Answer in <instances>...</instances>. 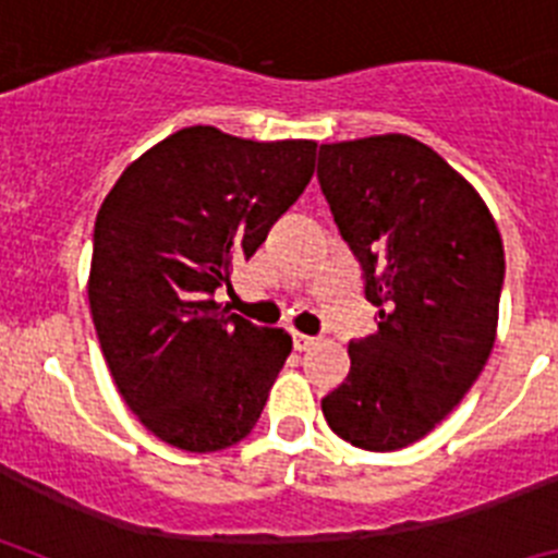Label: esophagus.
Wrapping results in <instances>:
<instances>
[{"label":"esophagus","mask_w":558,"mask_h":558,"mask_svg":"<svg viewBox=\"0 0 558 558\" xmlns=\"http://www.w3.org/2000/svg\"><path fill=\"white\" fill-rule=\"evenodd\" d=\"M293 347L299 349V352H307V349L315 347V338H310V335L304 332H293Z\"/></svg>","instance_id":"obj_1"}]
</instances>
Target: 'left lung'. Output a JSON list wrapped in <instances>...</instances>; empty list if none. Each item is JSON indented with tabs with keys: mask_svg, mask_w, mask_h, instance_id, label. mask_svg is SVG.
Here are the masks:
<instances>
[{
	"mask_svg": "<svg viewBox=\"0 0 558 558\" xmlns=\"http://www.w3.org/2000/svg\"><path fill=\"white\" fill-rule=\"evenodd\" d=\"M318 181L379 310L377 332L349 343V377L322 399L324 418L360 450H402L461 402L489 360L500 231L475 186L405 133L322 145Z\"/></svg>",
	"mask_w": 558,
	"mask_h": 558,
	"instance_id": "obj_1",
	"label": "left lung"
}]
</instances>
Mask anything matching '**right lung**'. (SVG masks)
Masks as SVG:
<instances>
[{"label":"right lung","mask_w":558,"mask_h":558,"mask_svg":"<svg viewBox=\"0 0 558 558\" xmlns=\"http://www.w3.org/2000/svg\"><path fill=\"white\" fill-rule=\"evenodd\" d=\"M313 140L254 142L211 125L170 133L102 201L88 307L125 405L186 452L243 441L293 349L215 302L313 179Z\"/></svg>","instance_id":"right-lung-1"}]
</instances>
